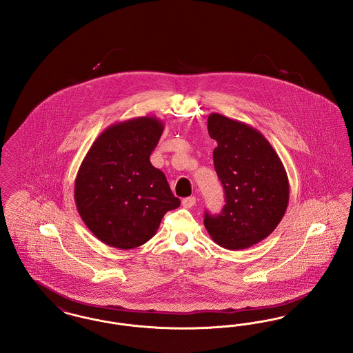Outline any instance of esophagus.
<instances>
[{
	"instance_id": "obj_1",
	"label": "esophagus",
	"mask_w": 353,
	"mask_h": 353,
	"mask_svg": "<svg viewBox=\"0 0 353 353\" xmlns=\"http://www.w3.org/2000/svg\"><path fill=\"white\" fill-rule=\"evenodd\" d=\"M194 205H196V197H186V199L183 200V206L186 208V209H189V208H192Z\"/></svg>"
}]
</instances>
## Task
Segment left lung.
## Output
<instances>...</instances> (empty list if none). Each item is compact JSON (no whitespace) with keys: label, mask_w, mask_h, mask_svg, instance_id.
Segmentation results:
<instances>
[{"label":"left lung","mask_w":353,"mask_h":353,"mask_svg":"<svg viewBox=\"0 0 353 353\" xmlns=\"http://www.w3.org/2000/svg\"><path fill=\"white\" fill-rule=\"evenodd\" d=\"M208 131L219 144L213 160L226 203L219 216L206 212L203 225L221 248L248 249L269 236L285 216V167L268 139L242 121L210 114Z\"/></svg>","instance_id":"left-lung-1"}]
</instances>
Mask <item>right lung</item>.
Instances as JSON below:
<instances>
[{
    "instance_id": "obj_1",
    "label": "right lung",
    "mask_w": 353,
    "mask_h": 353,
    "mask_svg": "<svg viewBox=\"0 0 353 353\" xmlns=\"http://www.w3.org/2000/svg\"><path fill=\"white\" fill-rule=\"evenodd\" d=\"M164 124L152 117L105 128L79 167L74 197L85 226L103 243L134 249L156 234L164 214L180 206L165 174L150 161Z\"/></svg>"
}]
</instances>
